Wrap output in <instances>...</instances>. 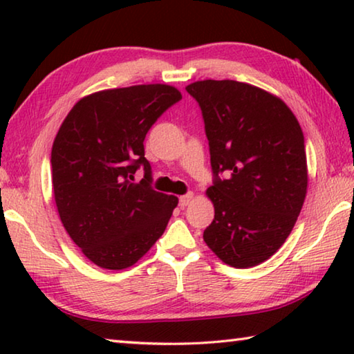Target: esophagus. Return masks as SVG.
I'll list each match as a JSON object with an SVG mask.
<instances>
[{
  "instance_id": "obj_1",
  "label": "esophagus",
  "mask_w": 354,
  "mask_h": 354,
  "mask_svg": "<svg viewBox=\"0 0 354 354\" xmlns=\"http://www.w3.org/2000/svg\"><path fill=\"white\" fill-rule=\"evenodd\" d=\"M192 200H194V194H192V192H190V194H185L183 196H179V206H181V207L189 206Z\"/></svg>"
}]
</instances>
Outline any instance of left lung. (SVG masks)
Wrapping results in <instances>:
<instances>
[{"label":"left lung","instance_id":"8db88e82","mask_svg":"<svg viewBox=\"0 0 354 354\" xmlns=\"http://www.w3.org/2000/svg\"><path fill=\"white\" fill-rule=\"evenodd\" d=\"M185 91L201 107L215 176L203 239L227 266H259L289 237L306 198L301 127L283 100L247 82L205 80Z\"/></svg>","mask_w":354,"mask_h":354}]
</instances>
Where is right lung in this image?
<instances>
[{
    "label": "right lung",
    "mask_w": 354,
    "mask_h": 354,
    "mask_svg": "<svg viewBox=\"0 0 354 354\" xmlns=\"http://www.w3.org/2000/svg\"><path fill=\"white\" fill-rule=\"evenodd\" d=\"M181 98L167 84L107 88L77 101L59 128L51 149L56 207L71 241L95 266H134L164 234L178 196L149 187L143 140ZM139 166L146 176L133 183Z\"/></svg>",
    "instance_id": "right-lung-1"
}]
</instances>
